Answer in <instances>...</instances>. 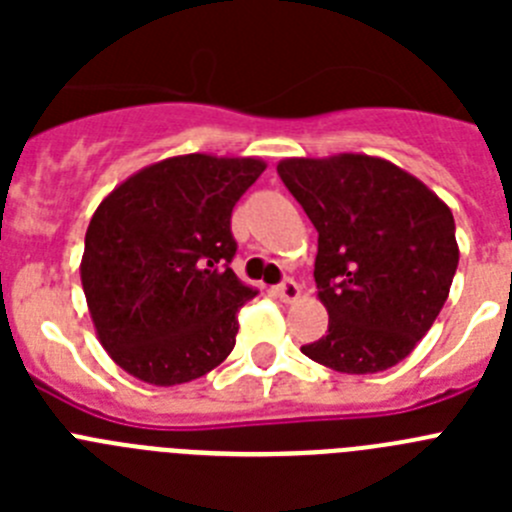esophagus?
Segmentation results:
<instances>
[{"label":"esophagus","instance_id":"esophagus-1","mask_svg":"<svg viewBox=\"0 0 512 512\" xmlns=\"http://www.w3.org/2000/svg\"><path fill=\"white\" fill-rule=\"evenodd\" d=\"M274 292H277V297L282 302H295V300H300L302 287L295 282V279H284L279 287H274Z\"/></svg>","mask_w":512,"mask_h":512}]
</instances>
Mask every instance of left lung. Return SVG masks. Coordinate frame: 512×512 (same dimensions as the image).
Instances as JSON below:
<instances>
[{
  "label": "left lung",
  "instance_id": "left-lung-1",
  "mask_svg": "<svg viewBox=\"0 0 512 512\" xmlns=\"http://www.w3.org/2000/svg\"><path fill=\"white\" fill-rule=\"evenodd\" d=\"M277 171L318 230L315 284L328 330L302 354L343 374L400 364L454 282L459 246L449 205L366 153L282 158Z\"/></svg>",
  "mask_w": 512,
  "mask_h": 512
}]
</instances>
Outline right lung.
Segmentation results:
<instances>
[{
	"label": "right lung",
	"mask_w": 512,
	"mask_h": 512,
	"mask_svg": "<svg viewBox=\"0 0 512 512\" xmlns=\"http://www.w3.org/2000/svg\"><path fill=\"white\" fill-rule=\"evenodd\" d=\"M266 164L187 153L117 184L84 238L81 287L99 343L130 377L192 382L235 346L238 310L259 289L235 277L230 215Z\"/></svg>",
	"instance_id": "right-lung-1"
}]
</instances>
